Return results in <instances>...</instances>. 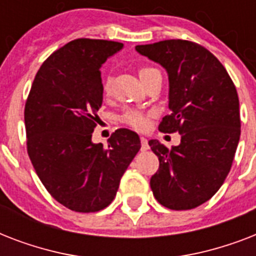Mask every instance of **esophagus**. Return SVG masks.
<instances>
[{
    "mask_svg": "<svg viewBox=\"0 0 256 256\" xmlns=\"http://www.w3.org/2000/svg\"><path fill=\"white\" fill-rule=\"evenodd\" d=\"M140 148H142V150H148V148H150L148 138H144V136H140Z\"/></svg>",
    "mask_w": 256,
    "mask_h": 256,
    "instance_id": "34e87169",
    "label": "esophagus"
}]
</instances>
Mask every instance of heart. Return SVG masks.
I'll return each mask as SVG.
<instances>
[{"label":"heart","instance_id":"b5f03b06","mask_svg":"<svg viewBox=\"0 0 256 256\" xmlns=\"http://www.w3.org/2000/svg\"><path fill=\"white\" fill-rule=\"evenodd\" d=\"M154 72H158L154 68H150V66H142L138 73H140V80L144 81ZM110 88H112V78L108 77L104 81V85H102V90H104V94H108L110 92ZM120 120L124 122V124H128L130 128H136V130H146L148 126V116L142 112H138V110H128L120 116Z\"/></svg>","mask_w":256,"mask_h":256}]
</instances>
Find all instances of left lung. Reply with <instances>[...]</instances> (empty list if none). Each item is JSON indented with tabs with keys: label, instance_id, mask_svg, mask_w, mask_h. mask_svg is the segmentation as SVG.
Masks as SVG:
<instances>
[{
	"label": "left lung",
	"instance_id": "8db88e82",
	"mask_svg": "<svg viewBox=\"0 0 256 256\" xmlns=\"http://www.w3.org/2000/svg\"><path fill=\"white\" fill-rule=\"evenodd\" d=\"M136 49L168 70L171 112L160 130L180 134L171 148L148 142L160 160L150 187L162 206L190 210L214 196L230 172L240 136L238 92L218 58L195 42L166 40Z\"/></svg>",
	"mask_w": 256,
	"mask_h": 256
}]
</instances>
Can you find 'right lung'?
<instances>
[{
    "label": "right lung",
    "instance_id": "1",
    "mask_svg": "<svg viewBox=\"0 0 256 256\" xmlns=\"http://www.w3.org/2000/svg\"><path fill=\"white\" fill-rule=\"evenodd\" d=\"M124 44L78 38L41 65L25 104L26 148L42 184L77 212L104 210L140 148V136L118 128L108 146L92 144L104 90L100 65Z\"/></svg>",
    "mask_w": 256,
    "mask_h": 256
}]
</instances>
